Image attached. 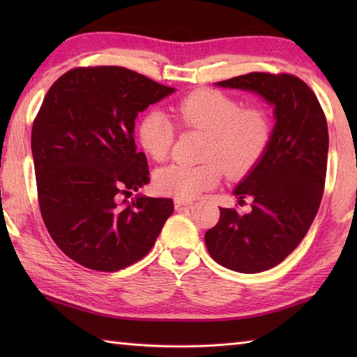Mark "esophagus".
Returning <instances> with one entry per match:
<instances>
[{
    "instance_id": "obj_1",
    "label": "esophagus",
    "mask_w": 357,
    "mask_h": 357,
    "mask_svg": "<svg viewBox=\"0 0 357 357\" xmlns=\"http://www.w3.org/2000/svg\"><path fill=\"white\" fill-rule=\"evenodd\" d=\"M190 202H184V200H179V198H176V200H174V209L176 211H181V209H184V208H190Z\"/></svg>"
}]
</instances>
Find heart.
<instances>
[{
  "label": "heart",
  "mask_w": 357,
  "mask_h": 357,
  "mask_svg": "<svg viewBox=\"0 0 357 357\" xmlns=\"http://www.w3.org/2000/svg\"><path fill=\"white\" fill-rule=\"evenodd\" d=\"M173 114L185 128L208 134L200 165L172 164L154 173V187L179 200H192L220 183L222 168L228 176H245L268 151L273 124L261 108H244L239 100L214 89H200L181 99ZM173 121L160 110L140 119L138 143L144 153L160 162L170 154L174 140Z\"/></svg>",
  "instance_id": "obj_1"
}]
</instances>
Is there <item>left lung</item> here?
<instances>
[{"label": "left lung", "mask_w": 357, "mask_h": 357, "mask_svg": "<svg viewBox=\"0 0 357 357\" xmlns=\"http://www.w3.org/2000/svg\"><path fill=\"white\" fill-rule=\"evenodd\" d=\"M253 93L274 108V129L259 164L233 195L252 198L250 213L220 208L204 234L214 261L236 273L257 274L282 263L309 231L321 203L329 135L321 105L294 75L252 72L214 83Z\"/></svg>", "instance_id": "1"}]
</instances>
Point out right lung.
Here are the masks:
<instances>
[{"label": "right lung", "instance_id": "add662e5", "mask_svg": "<svg viewBox=\"0 0 357 357\" xmlns=\"http://www.w3.org/2000/svg\"><path fill=\"white\" fill-rule=\"evenodd\" d=\"M174 91L119 66L72 69L48 89L31 132L40 214L59 249L84 268L134 264L172 215V198L121 195L149 183L134 138L138 113Z\"/></svg>", "mask_w": 357, "mask_h": 357}]
</instances>
